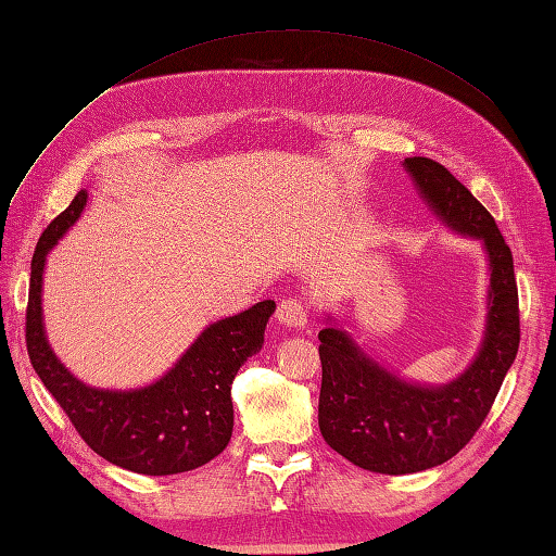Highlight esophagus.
<instances>
[{"label": "esophagus", "instance_id": "1", "mask_svg": "<svg viewBox=\"0 0 556 556\" xmlns=\"http://www.w3.org/2000/svg\"><path fill=\"white\" fill-rule=\"evenodd\" d=\"M277 323L289 329H301L308 325V308H305V305L296 299L281 301L277 308Z\"/></svg>", "mask_w": 556, "mask_h": 556}]
</instances>
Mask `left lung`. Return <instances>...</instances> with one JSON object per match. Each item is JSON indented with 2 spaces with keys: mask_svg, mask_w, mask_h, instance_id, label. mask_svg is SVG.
Returning a JSON list of instances; mask_svg holds the SVG:
<instances>
[{
  "mask_svg": "<svg viewBox=\"0 0 556 556\" xmlns=\"http://www.w3.org/2000/svg\"><path fill=\"white\" fill-rule=\"evenodd\" d=\"M418 195L454 233L478 239L488 253V317L480 349L468 368L444 384L404 380L384 368L325 315L320 329L323 389L317 422L325 442L353 466L406 476L456 456L494 404L521 339L511 248L497 222L456 176L428 157H406Z\"/></svg>",
  "mask_w": 556,
  "mask_h": 556,
  "instance_id": "obj_1",
  "label": "left lung"
}]
</instances>
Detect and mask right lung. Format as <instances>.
I'll list each match as a JSON object with an SVG mask.
<instances>
[{"label": "right lung", "mask_w": 556, "mask_h": 556, "mask_svg": "<svg viewBox=\"0 0 556 556\" xmlns=\"http://www.w3.org/2000/svg\"><path fill=\"white\" fill-rule=\"evenodd\" d=\"M88 193L40 236L30 263L26 344L35 372L64 408L92 452L143 476H174L205 466L227 448L233 430L231 382L241 365L263 349L275 301L207 325L160 380L136 389H100L80 382L56 358L42 323L47 253L78 222Z\"/></svg>", "instance_id": "add662e5"}]
</instances>
